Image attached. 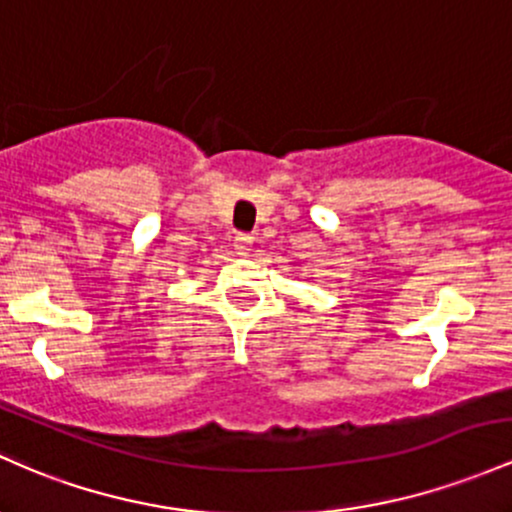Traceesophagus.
I'll return each instance as SVG.
<instances>
[{
    "label": "esophagus",
    "instance_id": "1",
    "mask_svg": "<svg viewBox=\"0 0 512 512\" xmlns=\"http://www.w3.org/2000/svg\"><path fill=\"white\" fill-rule=\"evenodd\" d=\"M233 245H235V252H238V255H247V252H250V247H252V238H250V235L240 233V235H235Z\"/></svg>",
    "mask_w": 512,
    "mask_h": 512
}]
</instances>
